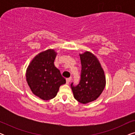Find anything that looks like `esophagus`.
Masks as SVG:
<instances>
[{"instance_id": "obj_1", "label": "esophagus", "mask_w": 135, "mask_h": 135, "mask_svg": "<svg viewBox=\"0 0 135 135\" xmlns=\"http://www.w3.org/2000/svg\"><path fill=\"white\" fill-rule=\"evenodd\" d=\"M71 77H69V78H67L66 79V84H68L69 83L71 82Z\"/></svg>"}]
</instances>
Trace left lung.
<instances>
[{
	"mask_svg": "<svg viewBox=\"0 0 135 135\" xmlns=\"http://www.w3.org/2000/svg\"><path fill=\"white\" fill-rule=\"evenodd\" d=\"M82 64L79 84H71L74 98L82 104L92 102L98 98L104 90L106 80L104 71L95 55L88 51L79 54Z\"/></svg>",
	"mask_w": 135,
	"mask_h": 135,
	"instance_id": "obj_1",
	"label": "left lung"
}]
</instances>
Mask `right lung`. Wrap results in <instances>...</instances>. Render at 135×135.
I'll return each instance as SVG.
<instances>
[{
  "label": "right lung",
  "mask_w": 135,
  "mask_h": 135,
  "mask_svg": "<svg viewBox=\"0 0 135 135\" xmlns=\"http://www.w3.org/2000/svg\"><path fill=\"white\" fill-rule=\"evenodd\" d=\"M57 52L48 49L38 53L27 66L26 78L32 93L43 100L56 97L60 86L66 84L60 70L54 65Z\"/></svg>",
  "instance_id": "obj_1"
}]
</instances>
